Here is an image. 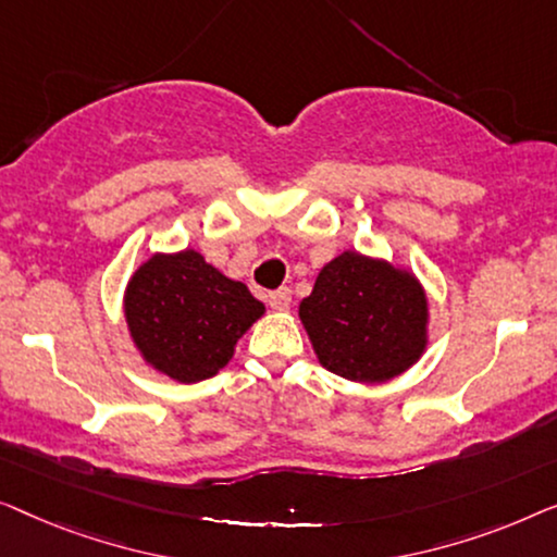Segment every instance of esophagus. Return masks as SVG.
<instances>
[{
	"instance_id": "obj_1",
	"label": "esophagus",
	"mask_w": 557,
	"mask_h": 557,
	"mask_svg": "<svg viewBox=\"0 0 557 557\" xmlns=\"http://www.w3.org/2000/svg\"><path fill=\"white\" fill-rule=\"evenodd\" d=\"M268 302L272 310H287L289 302H293V293L287 287L272 289V293H268Z\"/></svg>"
}]
</instances>
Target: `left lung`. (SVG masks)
I'll use <instances>...</instances> for the list:
<instances>
[{
    "label": "left lung",
    "mask_w": 557,
    "mask_h": 557,
    "mask_svg": "<svg viewBox=\"0 0 557 557\" xmlns=\"http://www.w3.org/2000/svg\"><path fill=\"white\" fill-rule=\"evenodd\" d=\"M300 320L323 368L348 381L383 383L424 354L429 300L411 272L343 252L320 270Z\"/></svg>",
    "instance_id": "1"
}]
</instances>
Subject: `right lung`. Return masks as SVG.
<instances>
[{
	"label": "right lung",
	"instance_id": "add662e5",
	"mask_svg": "<svg viewBox=\"0 0 557 557\" xmlns=\"http://www.w3.org/2000/svg\"><path fill=\"white\" fill-rule=\"evenodd\" d=\"M125 323L148 366L178 383L211 379L264 305L194 249L153 255L128 280Z\"/></svg>",
	"mask_w": 557,
	"mask_h": 557
}]
</instances>
